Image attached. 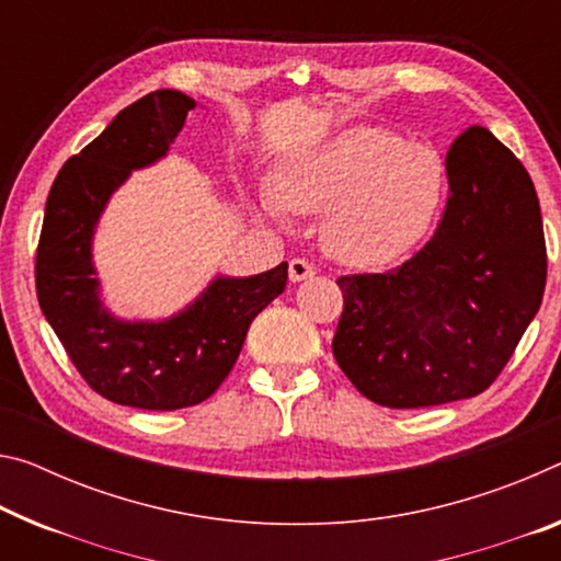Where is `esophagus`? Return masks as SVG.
I'll use <instances>...</instances> for the list:
<instances>
[{"mask_svg": "<svg viewBox=\"0 0 561 561\" xmlns=\"http://www.w3.org/2000/svg\"><path fill=\"white\" fill-rule=\"evenodd\" d=\"M309 277H314V264L301 260V256H295V260L289 262V279L291 282H305Z\"/></svg>", "mask_w": 561, "mask_h": 561, "instance_id": "1", "label": "esophagus"}]
</instances>
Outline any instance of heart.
Wrapping results in <instances>:
<instances>
[{
    "instance_id": "obj_1",
    "label": "heart",
    "mask_w": 561,
    "mask_h": 561,
    "mask_svg": "<svg viewBox=\"0 0 561 561\" xmlns=\"http://www.w3.org/2000/svg\"><path fill=\"white\" fill-rule=\"evenodd\" d=\"M447 164L434 147L394 129L352 127L282 167L272 217H324L327 252L350 266L394 262L430 232L444 199Z\"/></svg>"
}]
</instances>
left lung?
Here are the masks:
<instances>
[{
    "mask_svg": "<svg viewBox=\"0 0 561 561\" xmlns=\"http://www.w3.org/2000/svg\"><path fill=\"white\" fill-rule=\"evenodd\" d=\"M447 174V209L412 260L336 279L344 312L334 359L381 407L482 394L545 297L539 199L512 149L486 127H469L449 147Z\"/></svg>",
    "mask_w": 561,
    "mask_h": 561,
    "instance_id": "8db88e82",
    "label": "left lung"
}]
</instances>
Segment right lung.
Returning a JSON list of instances; mask_svg holds the SVG:
<instances>
[{"instance_id":"obj_1","label":"right lung","mask_w":561,"mask_h":561,"mask_svg":"<svg viewBox=\"0 0 561 561\" xmlns=\"http://www.w3.org/2000/svg\"><path fill=\"white\" fill-rule=\"evenodd\" d=\"M194 100L157 89L69 157L44 207L34 262L37 299L67 357L114 404L172 412L204 402L232 371L252 319L287 287V262L247 279L219 277L167 322H119L96 297L92 234L131 169L167 154Z\"/></svg>"}]
</instances>
